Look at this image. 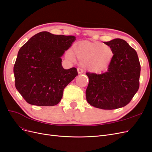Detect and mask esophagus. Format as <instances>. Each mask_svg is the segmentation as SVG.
<instances>
[{
	"mask_svg": "<svg viewBox=\"0 0 152 152\" xmlns=\"http://www.w3.org/2000/svg\"><path fill=\"white\" fill-rule=\"evenodd\" d=\"M77 72H78V73H79V74H80V73H82L84 72V70H83V69H82L81 68H77Z\"/></svg>",
	"mask_w": 152,
	"mask_h": 152,
	"instance_id": "obj_1",
	"label": "esophagus"
}]
</instances>
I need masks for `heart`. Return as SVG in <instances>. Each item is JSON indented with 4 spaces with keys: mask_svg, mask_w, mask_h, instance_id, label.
Masks as SVG:
<instances>
[{
    "mask_svg": "<svg viewBox=\"0 0 152 152\" xmlns=\"http://www.w3.org/2000/svg\"><path fill=\"white\" fill-rule=\"evenodd\" d=\"M114 53L112 48L99 42H84L73 45L72 52L66 53L68 58L79 59L82 65L91 72L104 71L112 61Z\"/></svg>",
    "mask_w": 152,
    "mask_h": 152,
    "instance_id": "b5f03b06",
    "label": "heart"
}]
</instances>
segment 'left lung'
I'll use <instances>...</instances> for the list:
<instances>
[{
	"label": "left lung",
	"instance_id": "1",
	"mask_svg": "<svg viewBox=\"0 0 152 152\" xmlns=\"http://www.w3.org/2000/svg\"><path fill=\"white\" fill-rule=\"evenodd\" d=\"M104 43L113 49V58L106 72L86 73V99L96 108L113 110L125 107L137 93L141 66L136 51L126 41L115 39Z\"/></svg>",
	"mask_w": 152,
	"mask_h": 152
}]
</instances>
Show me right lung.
Returning <instances> with one entry per match:
<instances>
[{"label":"right lung","instance_id":"right-lung-1","mask_svg":"<svg viewBox=\"0 0 152 152\" xmlns=\"http://www.w3.org/2000/svg\"><path fill=\"white\" fill-rule=\"evenodd\" d=\"M76 37L41 31L20 48L14 66L15 86L26 102L37 106H54L63 90L78 75L76 68L65 70L61 56Z\"/></svg>","mask_w":152,"mask_h":152}]
</instances>
